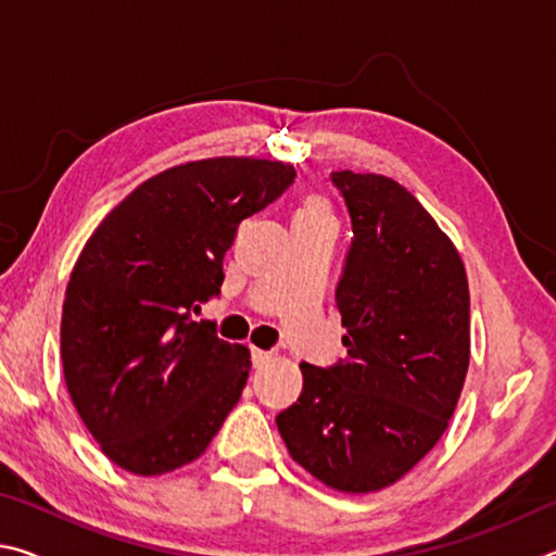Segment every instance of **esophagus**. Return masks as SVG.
<instances>
[{
  "label": "esophagus",
  "mask_w": 556,
  "mask_h": 556,
  "mask_svg": "<svg viewBox=\"0 0 556 556\" xmlns=\"http://www.w3.org/2000/svg\"><path fill=\"white\" fill-rule=\"evenodd\" d=\"M269 361H271L269 351H260V348H252V365H255V368H262V365H267Z\"/></svg>",
  "instance_id": "1"
}]
</instances>
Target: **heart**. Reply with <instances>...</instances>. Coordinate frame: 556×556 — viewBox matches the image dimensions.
Listing matches in <instances>:
<instances>
[{"label": "heart", "mask_w": 556, "mask_h": 556, "mask_svg": "<svg viewBox=\"0 0 556 556\" xmlns=\"http://www.w3.org/2000/svg\"><path fill=\"white\" fill-rule=\"evenodd\" d=\"M333 225V211L321 193H308L294 211V225Z\"/></svg>", "instance_id": "heart-1"}]
</instances>
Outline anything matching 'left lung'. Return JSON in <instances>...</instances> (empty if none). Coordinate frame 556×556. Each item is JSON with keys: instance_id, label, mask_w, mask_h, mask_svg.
<instances>
[{"instance_id": "left-lung-1", "label": "left lung", "mask_w": 556, "mask_h": 556, "mask_svg": "<svg viewBox=\"0 0 556 556\" xmlns=\"http://www.w3.org/2000/svg\"><path fill=\"white\" fill-rule=\"evenodd\" d=\"M353 240L336 287L345 361L301 363L304 388L277 429L291 458L328 488L397 483L448 427L470 357L464 262L407 188L333 172Z\"/></svg>"}]
</instances>
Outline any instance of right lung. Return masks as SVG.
I'll return each instance as SVG.
<instances>
[{"label":"right lung","instance_id":"1","mask_svg":"<svg viewBox=\"0 0 556 556\" xmlns=\"http://www.w3.org/2000/svg\"><path fill=\"white\" fill-rule=\"evenodd\" d=\"M294 176L269 159L188 162L137 186L90 235L65 289L61 361L112 464L137 476L191 464L238 404L250 351L191 314L220 294L240 223Z\"/></svg>","mask_w":556,"mask_h":556}]
</instances>
